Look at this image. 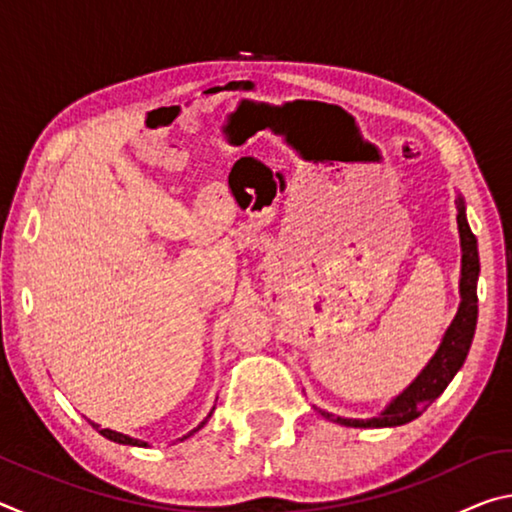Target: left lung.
I'll list each match as a JSON object with an SVG mask.
<instances>
[{
	"label": "left lung",
	"instance_id": "left-lung-1",
	"mask_svg": "<svg viewBox=\"0 0 512 512\" xmlns=\"http://www.w3.org/2000/svg\"><path fill=\"white\" fill-rule=\"evenodd\" d=\"M458 232H461V305H458L452 325L447 327L443 343L433 354L431 361L424 366L418 377L413 379L409 388L395 397V400L381 411L377 418L354 420L341 418V415L320 411V415L343 427H359V429H379V427H400V424L411 422L429 409V404L440 397V393L449 386V381L465 363L467 352L474 339L476 316H479V298H476V280H479V250H476V237L472 235L470 225L465 219L463 198L458 196Z\"/></svg>",
	"mask_w": 512,
	"mask_h": 512
}]
</instances>
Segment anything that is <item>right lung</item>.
Segmentation results:
<instances>
[{
    "instance_id": "1",
    "label": "right lung",
    "mask_w": 512,
    "mask_h": 512,
    "mask_svg": "<svg viewBox=\"0 0 512 512\" xmlns=\"http://www.w3.org/2000/svg\"><path fill=\"white\" fill-rule=\"evenodd\" d=\"M212 415V413H210ZM210 415H207V418H210ZM207 418L198 424V427L194 429V431H189L187 436H183V438H189V436H194V433L203 427V424L207 422ZM94 429H97L103 438H108V440H112V443H119V445H133V447H146V443H142V440H137V438H131V436H124V433H119V431H112V429H101L99 424H94V422H90ZM180 438V440H183Z\"/></svg>"
}]
</instances>
